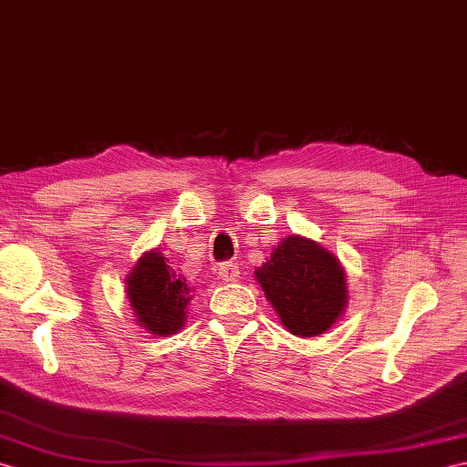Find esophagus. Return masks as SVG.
<instances>
[{"mask_svg": "<svg viewBox=\"0 0 467 467\" xmlns=\"http://www.w3.org/2000/svg\"><path fill=\"white\" fill-rule=\"evenodd\" d=\"M219 276H221L223 283H233V280H236V276H238V270L234 268V265L226 263L219 268Z\"/></svg>", "mask_w": 467, "mask_h": 467, "instance_id": "obj_1", "label": "esophagus"}]
</instances>
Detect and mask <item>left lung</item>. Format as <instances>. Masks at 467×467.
Segmentation results:
<instances>
[{
  "label": "left lung",
  "instance_id": "8db88e82",
  "mask_svg": "<svg viewBox=\"0 0 467 467\" xmlns=\"http://www.w3.org/2000/svg\"><path fill=\"white\" fill-rule=\"evenodd\" d=\"M254 278L286 330L302 338L327 332L348 302L340 260L298 234L280 241Z\"/></svg>",
  "mask_w": 467,
  "mask_h": 467
}]
</instances>
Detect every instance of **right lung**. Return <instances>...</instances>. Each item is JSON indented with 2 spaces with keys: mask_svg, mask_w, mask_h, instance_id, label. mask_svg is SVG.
Instances as JSON below:
<instances>
[{
  "mask_svg": "<svg viewBox=\"0 0 467 467\" xmlns=\"http://www.w3.org/2000/svg\"><path fill=\"white\" fill-rule=\"evenodd\" d=\"M125 285L139 327L155 336H169L181 330L192 298L191 288L159 251H149L140 256Z\"/></svg>",
  "mask_w": 467,
  "mask_h": 467,
  "instance_id": "right-lung-1",
  "label": "right lung"
}]
</instances>
